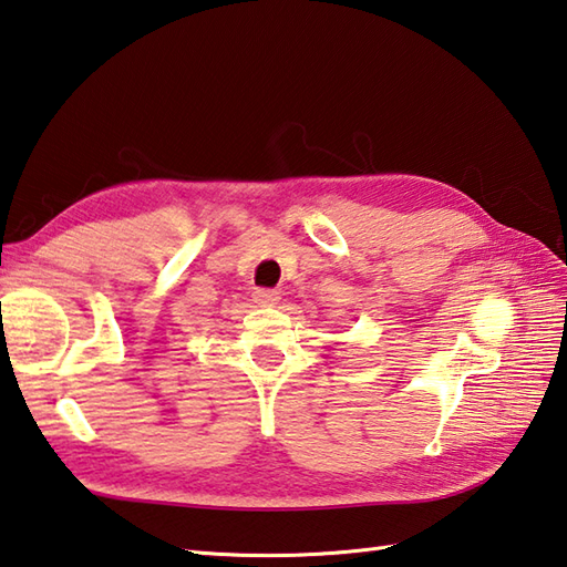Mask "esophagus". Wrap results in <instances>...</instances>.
Masks as SVG:
<instances>
[{"label": "esophagus", "instance_id": "1", "mask_svg": "<svg viewBox=\"0 0 567 567\" xmlns=\"http://www.w3.org/2000/svg\"><path fill=\"white\" fill-rule=\"evenodd\" d=\"M256 302L265 305V307H272V305L280 302V292H277V290H258Z\"/></svg>", "mask_w": 567, "mask_h": 567}]
</instances>
